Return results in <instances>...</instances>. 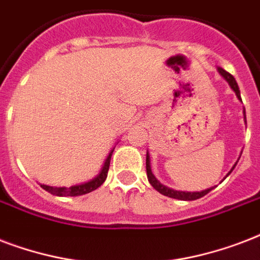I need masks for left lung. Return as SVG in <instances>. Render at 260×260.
I'll return each mask as SVG.
<instances>
[{
  "instance_id": "8db88e82",
  "label": "left lung",
  "mask_w": 260,
  "mask_h": 260,
  "mask_svg": "<svg viewBox=\"0 0 260 260\" xmlns=\"http://www.w3.org/2000/svg\"><path fill=\"white\" fill-rule=\"evenodd\" d=\"M218 72H220L221 76H222V77H224L225 80L229 82L231 88H232V89L236 92L237 98L241 100L240 89H239V85H237V82H236V80H235V77H233L231 73H228L226 70L221 69V68H218ZM233 168H235V167H233ZM233 168H232V171H233ZM229 174H231V172H229ZM146 175H148L149 183L152 184L154 190H157L160 194L166 195V197H170V198H175V199H180V201H195V199L202 198V197H205L207 192H210V191L213 190V187H212V188H207V190H203V191H201V192H184V191H175V190H172V188H168V187L162 186L161 183L158 182L157 179L153 176L152 171H150V161H149L148 154H146Z\"/></svg>"
}]
</instances>
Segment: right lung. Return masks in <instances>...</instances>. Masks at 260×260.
<instances>
[{
  "mask_svg": "<svg viewBox=\"0 0 260 260\" xmlns=\"http://www.w3.org/2000/svg\"><path fill=\"white\" fill-rule=\"evenodd\" d=\"M114 149H112L110 154H108L107 160L104 162V166L102 168V172L96 176L94 179H92L90 182L84 183V184H77V186H72V187H50L46 186V184H40L42 188H44L48 192H51L54 195H58V197H77V195H84L88 194L90 191L96 190L99 187L102 186L104 180L107 179L108 170H110V161H111V156Z\"/></svg>",
  "mask_w": 260,
  "mask_h": 260,
  "instance_id": "1",
  "label": "right lung"
}]
</instances>
